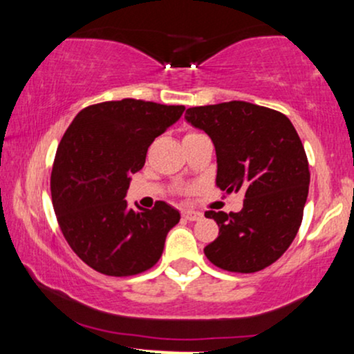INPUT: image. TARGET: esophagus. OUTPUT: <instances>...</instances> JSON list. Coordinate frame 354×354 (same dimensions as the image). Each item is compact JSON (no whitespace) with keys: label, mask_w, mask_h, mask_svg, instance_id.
Masks as SVG:
<instances>
[{"label":"esophagus","mask_w":354,"mask_h":354,"mask_svg":"<svg viewBox=\"0 0 354 354\" xmlns=\"http://www.w3.org/2000/svg\"><path fill=\"white\" fill-rule=\"evenodd\" d=\"M183 218L188 219V221H198V219L203 218V213H200V211H193V209H185L183 211Z\"/></svg>","instance_id":"esophagus-1"}]
</instances>
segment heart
I'll use <instances>...</instances> for the list:
<instances>
[{"label":"heart","mask_w":354,"mask_h":354,"mask_svg":"<svg viewBox=\"0 0 354 354\" xmlns=\"http://www.w3.org/2000/svg\"><path fill=\"white\" fill-rule=\"evenodd\" d=\"M189 135H191V133H189Z\"/></svg>","instance_id":"heart-1"}]
</instances>
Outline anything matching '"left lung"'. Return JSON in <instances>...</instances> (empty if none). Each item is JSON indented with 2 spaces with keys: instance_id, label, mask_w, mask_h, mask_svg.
I'll use <instances>...</instances> for the list:
<instances>
[{
  "instance_id": "obj_1",
  "label": "left lung",
  "mask_w": 354,
  "mask_h": 354,
  "mask_svg": "<svg viewBox=\"0 0 354 354\" xmlns=\"http://www.w3.org/2000/svg\"><path fill=\"white\" fill-rule=\"evenodd\" d=\"M186 121L203 129L216 149V185L245 193L238 213L206 211L219 234L205 248L214 266L254 273L273 265L301 226L310 188L303 143L283 113L246 101L186 109Z\"/></svg>"
}]
</instances>
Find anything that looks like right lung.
Returning <instances> with one entry per match:
<instances>
[{
    "label": "right lung",
    "mask_w": 354,
    "mask_h": 354,
    "mask_svg": "<svg viewBox=\"0 0 354 354\" xmlns=\"http://www.w3.org/2000/svg\"><path fill=\"white\" fill-rule=\"evenodd\" d=\"M185 106L126 98L81 109L66 129L51 171V200L71 250L108 276L143 273L158 263L180 211L158 201L129 208L131 174L145 166L154 138Z\"/></svg>",
    "instance_id": "add662e5"
}]
</instances>
